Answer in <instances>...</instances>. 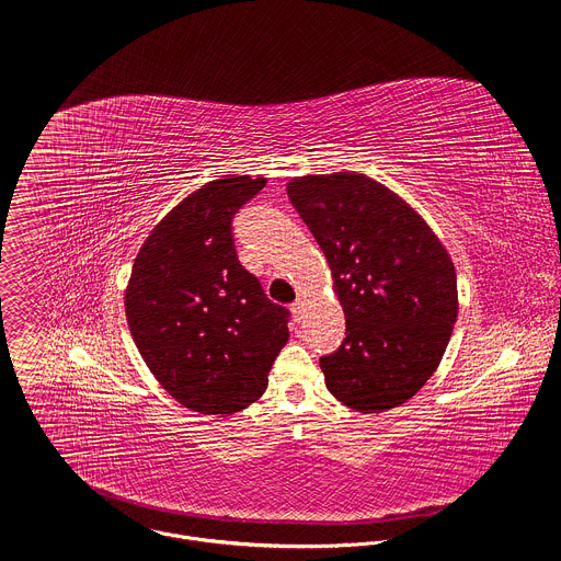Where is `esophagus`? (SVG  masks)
I'll return each mask as SVG.
<instances>
[{"label": "esophagus", "mask_w": 561, "mask_h": 561, "mask_svg": "<svg viewBox=\"0 0 561 561\" xmlns=\"http://www.w3.org/2000/svg\"><path fill=\"white\" fill-rule=\"evenodd\" d=\"M290 310H293V317H295V319H297V322H299V319H301V312H304V301H301V299L293 301Z\"/></svg>", "instance_id": "34e87169"}]
</instances>
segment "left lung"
Here are the masks:
<instances>
[{"instance_id":"1","label":"left lung","mask_w":561,"mask_h":561,"mask_svg":"<svg viewBox=\"0 0 561 561\" xmlns=\"http://www.w3.org/2000/svg\"><path fill=\"white\" fill-rule=\"evenodd\" d=\"M286 191L329 260L346 314L342 346L319 359L327 388L359 413L402 407L437 370L457 319L444 244L415 208L366 175H304Z\"/></svg>"}]
</instances>
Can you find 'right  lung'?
<instances>
[{"mask_svg": "<svg viewBox=\"0 0 561 561\" xmlns=\"http://www.w3.org/2000/svg\"><path fill=\"white\" fill-rule=\"evenodd\" d=\"M266 186L226 175L182 199L141 244L126 286L128 329L171 397L226 417L257 402L288 342V310L237 260L232 217Z\"/></svg>", "mask_w": 561, "mask_h": 561, "instance_id": "obj_1", "label": "right lung"}]
</instances>
